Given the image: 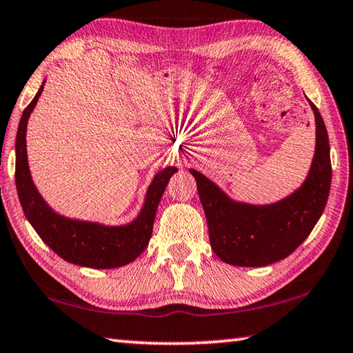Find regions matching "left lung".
Segmentation results:
<instances>
[{"mask_svg":"<svg viewBox=\"0 0 353 353\" xmlns=\"http://www.w3.org/2000/svg\"><path fill=\"white\" fill-rule=\"evenodd\" d=\"M308 103L316 122L314 156L307 178L285 199L265 205L234 200L203 173L189 169L197 181L211 248L223 263L264 268L285 259L321 219L330 194V143L319 111Z\"/></svg>","mask_w":353,"mask_h":353,"instance_id":"left-lung-1","label":"left lung"}]
</instances>
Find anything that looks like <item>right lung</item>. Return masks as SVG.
<instances>
[{"label": "right lung", "mask_w": 353, "mask_h": 353, "mask_svg": "<svg viewBox=\"0 0 353 353\" xmlns=\"http://www.w3.org/2000/svg\"><path fill=\"white\" fill-rule=\"evenodd\" d=\"M43 79L19 123L15 139V184L28 222L46 245L67 263L92 269L122 268L145 250L152 238L154 216L170 178L178 167L169 165L153 176L139 214L128 223L106 225L72 219L54 211L32 181L26 152L28 120L43 92Z\"/></svg>", "instance_id": "1"}]
</instances>
